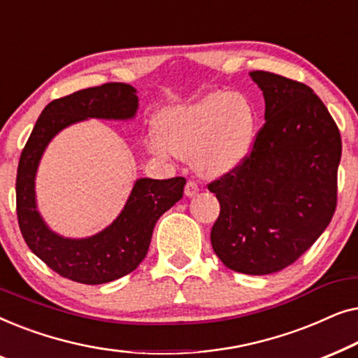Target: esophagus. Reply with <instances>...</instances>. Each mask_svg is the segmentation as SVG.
<instances>
[{
  "instance_id": "1",
  "label": "esophagus",
  "mask_w": 358,
  "mask_h": 358,
  "mask_svg": "<svg viewBox=\"0 0 358 358\" xmlns=\"http://www.w3.org/2000/svg\"><path fill=\"white\" fill-rule=\"evenodd\" d=\"M184 194H185V197H195V195L199 194V185L195 184L194 180H189V182L185 184Z\"/></svg>"
}]
</instances>
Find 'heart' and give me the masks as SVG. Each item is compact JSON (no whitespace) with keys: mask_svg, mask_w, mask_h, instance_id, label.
Here are the masks:
<instances>
[{"mask_svg":"<svg viewBox=\"0 0 358 358\" xmlns=\"http://www.w3.org/2000/svg\"><path fill=\"white\" fill-rule=\"evenodd\" d=\"M158 130L146 140L159 159L190 158L205 176H222L239 168L256 143L257 110L248 96L212 91L199 99L161 110Z\"/></svg>","mask_w":358,"mask_h":358,"instance_id":"heart-1","label":"heart"}]
</instances>
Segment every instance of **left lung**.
<instances>
[{
  "label": "left lung",
  "mask_w": 358,
  "mask_h": 358,
  "mask_svg": "<svg viewBox=\"0 0 358 358\" xmlns=\"http://www.w3.org/2000/svg\"><path fill=\"white\" fill-rule=\"evenodd\" d=\"M249 76L266 101V125L251 156L208 185L220 202L210 239L228 268L267 275L295 262L329 224L342 141L310 86L267 71Z\"/></svg>",
  "instance_id": "8db88e82"
}]
</instances>
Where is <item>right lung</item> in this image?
Masks as SVG:
<instances>
[{"label":"right lung","instance_id":"right-lung-1","mask_svg":"<svg viewBox=\"0 0 358 358\" xmlns=\"http://www.w3.org/2000/svg\"><path fill=\"white\" fill-rule=\"evenodd\" d=\"M136 110V90L125 83H107L73 92L45 106L21 153L16 179L19 228L31 251L52 271L73 282L99 285L135 271L148 252L156 222L182 199L184 178L136 179L114 222L86 238H68L53 231L38 212L37 169L50 141L80 122H127L135 119Z\"/></svg>","mask_w":358,"mask_h":358}]
</instances>
